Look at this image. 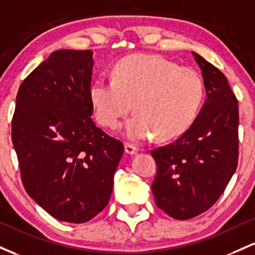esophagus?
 I'll return each mask as SVG.
<instances>
[{
    "instance_id": "34e87169",
    "label": "esophagus",
    "mask_w": 255,
    "mask_h": 255,
    "mask_svg": "<svg viewBox=\"0 0 255 255\" xmlns=\"http://www.w3.org/2000/svg\"><path fill=\"white\" fill-rule=\"evenodd\" d=\"M125 151H127L128 154H135L137 153V147H135L133 144H131V143H125Z\"/></svg>"
}]
</instances>
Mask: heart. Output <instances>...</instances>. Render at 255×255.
<instances>
[{
    "label": "heart",
    "mask_w": 255,
    "mask_h": 255,
    "mask_svg": "<svg viewBox=\"0 0 255 255\" xmlns=\"http://www.w3.org/2000/svg\"><path fill=\"white\" fill-rule=\"evenodd\" d=\"M89 95L102 127L118 128L133 105L136 116L125 127L128 138L141 142L156 136L159 141H170L191 127L205 87L189 67H178L154 54H132L116 65L113 81L94 82Z\"/></svg>",
    "instance_id": "heart-1"
}]
</instances>
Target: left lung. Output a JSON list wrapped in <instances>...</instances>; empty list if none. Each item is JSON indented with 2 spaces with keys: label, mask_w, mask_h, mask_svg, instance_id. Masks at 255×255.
<instances>
[{
  "label": "left lung",
  "mask_w": 255,
  "mask_h": 255,
  "mask_svg": "<svg viewBox=\"0 0 255 255\" xmlns=\"http://www.w3.org/2000/svg\"><path fill=\"white\" fill-rule=\"evenodd\" d=\"M201 67L206 99L191 127L176 141L150 150L156 162L155 205L187 220L206 212L224 193L239 161V102L227 77L193 53Z\"/></svg>",
  "instance_id": "obj_1"
}]
</instances>
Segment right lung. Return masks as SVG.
<instances>
[{"label": "right lung", "mask_w": 255, "mask_h": 255, "mask_svg": "<svg viewBox=\"0 0 255 255\" xmlns=\"http://www.w3.org/2000/svg\"><path fill=\"white\" fill-rule=\"evenodd\" d=\"M93 51L56 50L20 84L12 141L26 193L62 222L87 223L107 206L124 153L91 119Z\"/></svg>", "instance_id": "right-lung-1"}]
</instances>
